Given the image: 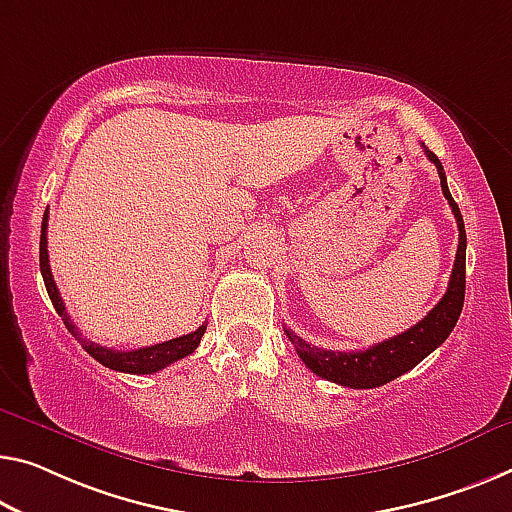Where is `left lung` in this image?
<instances>
[{
    "instance_id": "left-lung-1",
    "label": "left lung",
    "mask_w": 512,
    "mask_h": 512,
    "mask_svg": "<svg viewBox=\"0 0 512 512\" xmlns=\"http://www.w3.org/2000/svg\"><path fill=\"white\" fill-rule=\"evenodd\" d=\"M428 160L437 167L439 180H442V192L446 196L448 206H451L455 222H458V254H455L451 281L442 300L437 302L426 318L416 322L414 327L407 332L387 338V341L371 345L368 350H355V352H334V350H322L316 345H309L297 334L286 329V336L290 343L295 345L297 355L311 368L313 373L325 377L329 382L341 384V387L350 389H375L382 387L391 380H396L407 371L426 359L432 350H437L442 345L448 334L453 332L455 322L460 318L462 304H465V263H467V233L465 222H462L458 203L453 201L451 192L446 185V174L442 162L437 160V155L428 151Z\"/></svg>"
}]
</instances>
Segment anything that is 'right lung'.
Here are the masks:
<instances>
[{
    "mask_svg": "<svg viewBox=\"0 0 512 512\" xmlns=\"http://www.w3.org/2000/svg\"><path fill=\"white\" fill-rule=\"evenodd\" d=\"M41 274H43L47 295H50L54 309H57L59 318L64 320L68 332L75 334L77 341L82 343V348L89 352L93 359L100 361L102 366L112 368V371L132 373V375L157 373V371H162V368H167L169 364H174V361L192 355V352L199 348L201 336L206 334V322H203V325L192 334L171 338V341L148 345V348H139V350H112V348H105V345H98L96 341H89V338H84L82 332H77L75 322L70 320L68 311H66V304L59 295L57 283H54V279H52L50 258H47V210L43 215V226H41Z\"/></svg>",
    "mask_w": 512,
    "mask_h": 512,
    "instance_id": "1",
    "label": "right lung"
}]
</instances>
